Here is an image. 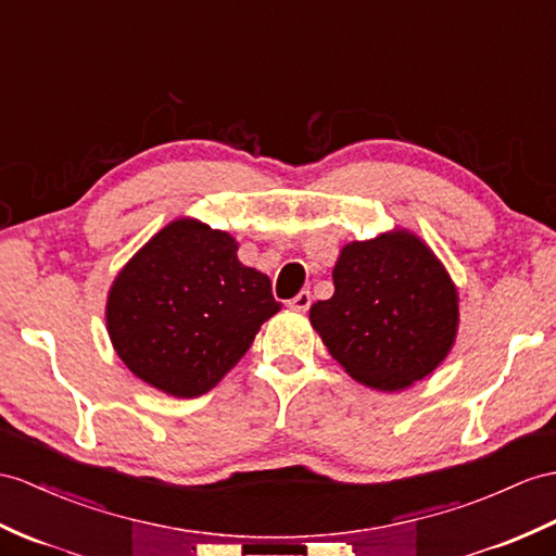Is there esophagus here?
Listing matches in <instances>:
<instances>
[{
  "mask_svg": "<svg viewBox=\"0 0 556 556\" xmlns=\"http://www.w3.org/2000/svg\"><path fill=\"white\" fill-rule=\"evenodd\" d=\"M288 304H290V308H294V311H308V306H311V292H308V290H302L300 294H294Z\"/></svg>",
  "mask_w": 556,
  "mask_h": 556,
  "instance_id": "34e87169",
  "label": "esophagus"
}]
</instances>
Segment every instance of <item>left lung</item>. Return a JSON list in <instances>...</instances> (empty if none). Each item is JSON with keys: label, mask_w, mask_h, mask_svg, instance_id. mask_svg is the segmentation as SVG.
Listing matches in <instances>:
<instances>
[{"label": "left lung", "mask_w": 556, "mask_h": 556, "mask_svg": "<svg viewBox=\"0 0 556 556\" xmlns=\"http://www.w3.org/2000/svg\"><path fill=\"white\" fill-rule=\"evenodd\" d=\"M332 280L334 294L311 306V323L354 380L399 391L448 356L457 292L422 240L396 231L349 242Z\"/></svg>", "instance_id": "obj_1"}]
</instances>
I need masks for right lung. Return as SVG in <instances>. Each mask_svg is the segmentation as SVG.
Listing matches in <instances>:
<instances>
[{"label":"right lung","mask_w":556,"mask_h":556,"mask_svg":"<svg viewBox=\"0 0 556 556\" xmlns=\"http://www.w3.org/2000/svg\"><path fill=\"white\" fill-rule=\"evenodd\" d=\"M236 240L179 219L119 270L108 332L127 368L165 394H205L280 311L268 276L242 266Z\"/></svg>","instance_id":"right-lung-1"}]
</instances>
